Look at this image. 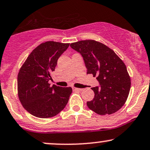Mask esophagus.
<instances>
[{"label": "esophagus", "mask_w": 150, "mask_h": 150, "mask_svg": "<svg viewBox=\"0 0 150 150\" xmlns=\"http://www.w3.org/2000/svg\"><path fill=\"white\" fill-rule=\"evenodd\" d=\"M73 89L74 91H82V89H80V88H76V87H73Z\"/></svg>", "instance_id": "34e87169"}]
</instances>
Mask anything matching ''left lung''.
Masks as SVG:
<instances>
[{
    "label": "left lung",
    "mask_w": 150,
    "mask_h": 150,
    "mask_svg": "<svg viewBox=\"0 0 150 150\" xmlns=\"http://www.w3.org/2000/svg\"><path fill=\"white\" fill-rule=\"evenodd\" d=\"M84 59L87 74L96 77L100 87L91 88L94 98L86 103L88 108L100 115L118 111L127 101L131 78L127 66L115 52L105 45L86 40L70 44Z\"/></svg>",
    "instance_id": "obj_1"
}]
</instances>
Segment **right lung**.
Here are the masks:
<instances>
[{
	"label": "right lung",
	"instance_id": "right-lung-1",
	"mask_svg": "<svg viewBox=\"0 0 150 150\" xmlns=\"http://www.w3.org/2000/svg\"><path fill=\"white\" fill-rule=\"evenodd\" d=\"M70 43L42 42L27 57L17 76L18 96L24 109L39 118H50L64 109L71 94V87L50 86L52 72L58 59Z\"/></svg>",
	"mask_w": 150,
	"mask_h": 150
}]
</instances>
